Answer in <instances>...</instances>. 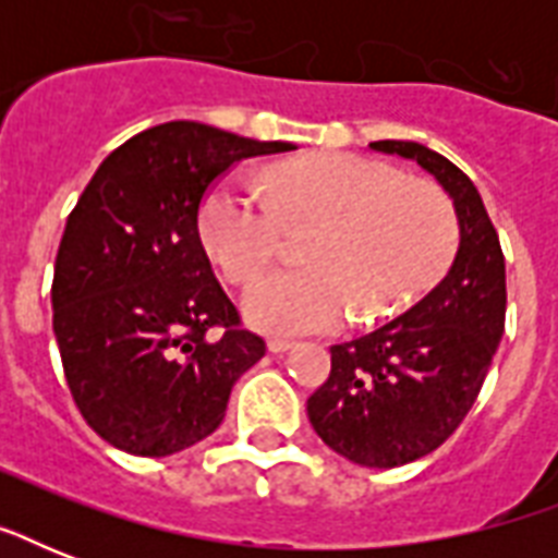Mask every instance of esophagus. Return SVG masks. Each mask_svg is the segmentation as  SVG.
Returning <instances> with one entry per match:
<instances>
[{
	"label": "esophagus",
	"instance_id": "1",
	"mask_svg": "<svg viewBox=\"0 0 558 558\" xmlns=\"http://www.w3.org/2000/svg\"><path fill=\"white\" fill-rule=\"evenodd\" d=\"M292 344H295V341L269 339V353H275V356H278V353H287V350H292Z\"/></svg>",
	"mask_w": 558,
	"mask_h": 558
}]
</instances>
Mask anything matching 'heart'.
Returning a JSON list of instances; mask_svg holds the SVG:
<instances>
[{"label":"heart","mask_w":558,"mask_h":558,"mask_svg":"<svg viewBox=\"0 0 558 558\" xmlns=\"http://www.w3.org/2000/svg\"><path fill=\"white\" fill-rule=\"evenodd\" d=\"M219 179L199 208V234L228 280L248 283L283 243V222L313 226L304 266L263 275L243 298L245 318L266 332L298 336L339 327L350 315L402 313L446 275L458 252V214L425 179L379 161L318 153L266 173Z\"/></svg>","instance_id":"b5f03b06"}]
</instances>
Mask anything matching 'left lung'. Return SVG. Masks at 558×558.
<instances>
[{
    "instance_id": "left-lung-1",
    "label": "left lung",
    "mask_w": 558,
    "mask_h": 558,
    "mask_svg": "<svg viewBox=\"0 0 558 558\" xmlns=\"http://www.w3.org/2000/svg\"><path fill=\"white\" fill-rule=\"evenodd\" d=\"M371 150L416 161L449 193L460 243L451 269L408 313L330 348V376L306 399L315 434L359 466L393 469L432 454L463 423L504 336L507 275L472 179L416 142Z\"/></svg>"
}]
</instances>
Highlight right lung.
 Returning a JSON list of instances; mask_svg holds the SVG:
<instances>
[{
  "label": "right lung",
  "instance_id": "obj_1",
  "mask_svg": "<svg viewBox=\"0 0 558 558\" xmlns=\"http://www.w3.org/2000/svg\"><path fill=\"white\" fill-rule=\"evenodd\" d=\"M295 150L199 121L133 135L65 219L54 336L83 420L116 449L168 458L214 434L234 381L266 353L210 271L199 202L252 156Z\"/></svg>",
  "mask_w": 558,
  "mask_h": 558
}]
</instances>
